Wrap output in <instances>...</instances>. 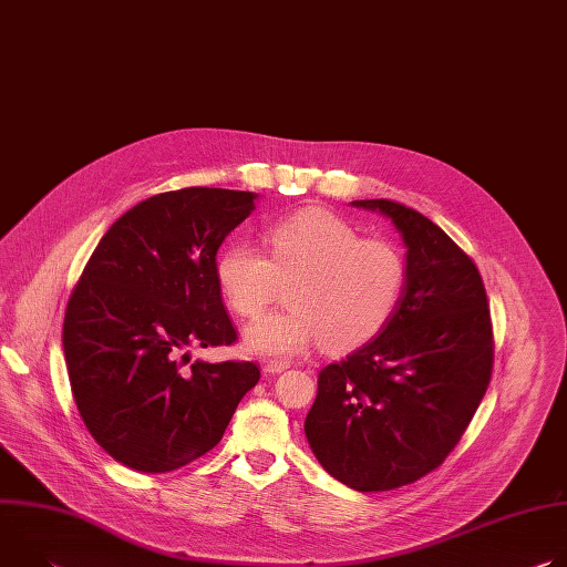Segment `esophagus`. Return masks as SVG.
<instances>
[{
  "label": "esophagus",
  "instance_id": "obj_1",
  "mask_svg": "<svg viewBox=\"0 0 567 567\" xmlns=\"http://www.w3.org/2000/svg\"><path fill=\"white\" fill-rule=\"evenodd\" d=\"M289 368V361H285V359H269L267 363H265V370L269 372V374H280L282 370H287Z\"/></svg>",
  "mask_w": 567,
  "mask_h": 567
}]
</instances>
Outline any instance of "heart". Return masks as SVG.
I'll return each instance as SVG.
<instances>
[{"mask_svg": "<svg viewBox=\"0 0 567 567\" xmlns=\"http://www.w3.org/2000/svg\"><path fill=\"white\" fill-rule=\"evenodd\" d=\"M269 256L247 241L228 245L215 276L228 307L254 318L289 285L291 307L256 320L245 346L256 354L330 352L365 346L392 320L409 287L406 256L390 239L361 237L339 215L305 208L267 230Z\"/></svg>", "mask_w": 567, "mask_h": 567, "instance_id": "1", "label": "heart"}]
</instances>
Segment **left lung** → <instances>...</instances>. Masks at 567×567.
<instances>
[{
    "instance_id": "left-lung-1",
    "label": "left lung",
    "mask_w": 567,
    "mask_h": 567,
    "mask_svg": "<svg viewBox=\"0 0 567 567\" xmlns=\"http://www.w3.org/2000/svg\"><path fill=\"white\" fill-rule=\"evenodd\" d=\"M354 206L392 219L409 287L383 332L318 374L305 435L330 475L390 492L435 471L487 392L494 328L475 262L429 217L392 199Z\"/></svg>"
}]
</instances>
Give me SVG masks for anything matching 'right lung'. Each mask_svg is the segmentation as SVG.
<instances>
[{
	"label": "right lung",
	"instance_id": "obj_1",
	"mask_svg": "<svg viewBox=\"0 0 567 567\" xmlns=\"http://www.w3.org/2000/svg\"><path fill=\"white\" fill-rule=\"evenodd\" d=\"M256 199L193 186L136 204L103 235L69 296L62 348L78 413L134 471L166 473L208 453L260 379L254 361L186 368L190 348L237 341L215 265Z\"/></svg>",
	"mask_w": 567,
	"mask_h": 567
}]
</instances>
